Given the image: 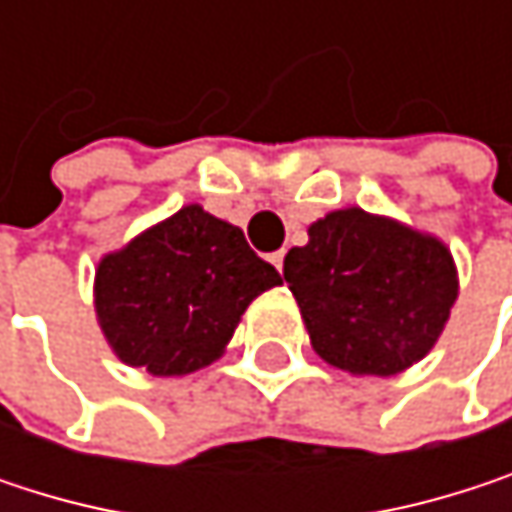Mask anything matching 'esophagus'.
I'll use <instances>...</instances> for the list:
<instances>
[{
    "instance_id": "34e87169",
    "label": "esophagus",
    "mask_w": 512,
    "mask_h": 512,
    "mask_svg": "<svg viewBox=\"0 0 512 512\" xmlns=\"http://www.w3.org/2000/svg\"><path fill=\"white\" fill-rule=\"evenodd\" d=\"M269 260H272V266H275L278 272H284V252H272Z\"/></svg>"
}]
</instances>
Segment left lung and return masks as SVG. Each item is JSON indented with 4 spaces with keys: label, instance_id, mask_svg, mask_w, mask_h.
<instances>
[{
    "label": "left lung",
    "instance_id": "1",
    "mask_svg": "<svg viewBox=\"0 0 512 512\" xmlns=\"http://www.w3.org/2000/svg\"><path fill=\"white\" fill-rule=\"evenodd\" d=\"M314 353L358 376H394L427 356L457 302L448 246L361 207L335 210L284 257Z\"/></svg>",
    "mask_w": 512,
    "mask_h": 512
}]
</instances>
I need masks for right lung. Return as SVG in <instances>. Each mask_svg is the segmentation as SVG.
Wrapping results in <instances>:
<instances>
[{"instance_id": "1", "label": "right lung", "mask_w": 512, "mask_h": 512, "mask_svg": "<svg viewBox=\"0 0 512 512\" xmlns=\"http://www.w3.org/2000/svg\"><path fill=\"white\" fill-rule=\"evenodd\" d=\"M275 284L281 275L240 228L189 204L100 260L94 308L124 364L183 376L222 356L252 299Z\"/></svg>"}]
</instances>
